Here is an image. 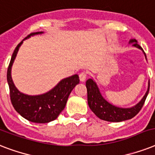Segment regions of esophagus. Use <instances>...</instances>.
<instances>
[{"label":"esophagus","instance_id":"34e87169","mask_svg":"<svg viewBox=\"0 0 155 155\" xmlns=\"http://www.w3.org/2000/svg\"><path fill=\"white\" fill-rule=\"evenodd\" d=\"M79 77H80V82H84L85 80H86V78H87V74H86V72H84V71H83V72L80 73V75H79Z\"/></svg>","mask_w":155,"mask_h":155}]
</instances>
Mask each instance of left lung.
I'll use <instances>...</instances> for the list:
<instances>
[{
  "label": "left lung",
  "instance_id": "1",
  "mask_svg": "<svg viewBox=\"0 0 155 155\" xmlns=\"http://www.w3.org/2000/svg\"><path fill=\"white\" fill-rule=\"evenodd\" d=\"M129 44H132L133 47L138 48L144 53L146 59L147 56L143 51V50L139 45L137 44V41L134 38L130 39ZM86 87L87 91V104L90 109L94 113V114L101 120L110 121V122H120L123 120H130L131 118L137 115L139 113L141 108L144 104V102L147 99V97L149 93L150 80L148 82V87L145 95L141 101L135 105L130 108H123L116 106L113 104L109 103L104 97L102 96L97 82L93 80V78H90L86 82Z\"/></svg>",
  "mask_w": 155,
  "mask_h": 155
}]
</instances>
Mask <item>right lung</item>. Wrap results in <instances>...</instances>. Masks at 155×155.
Returning a JSON list of instances; mask_svg holds the SVG:
<instances>
[{
	"mask_svg": "<svg viewBox=\"0 0 155 155\" xmlns=\"http://www.w3.org/2000/svg\"><path fill=\"white\" fill-rule=\"evenodd\" d=\"M44 32L32 33L25 38L14 50L7 71L10 99L13 108L22 117L31 122L48 123L55 120L64 109L69 95L73 88L80 83L78 75L61 80L54 87L48 92L40 95H27L20 92L16 87L12 79V67L23 41L32 36L42 35Z\"/></svg>",
	"mask_w": 155,
	"mask_h": 155,
	"instance_id": "right-lung-1",
	"label": "right lung"
}]
</instances>
